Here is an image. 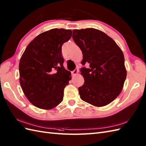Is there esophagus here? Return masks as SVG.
<instances>
[{"instance_id": "1", "label": "esophagus", "mask_w": 146, "mask_h": 146, "mask_svg": "<svg viewBox=\"0 0 146 146\" xmlns=\"http://www.w3.org/2000/svg\"><path fill=\"white\" fill-rule=\"evenodd\" d=\"M79 69H78V68H76L73 71H72V74L73 76H75V75H76V74H77L78 72H79Z\"/></svg>"}]
</instances>
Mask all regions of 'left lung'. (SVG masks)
Masks as SVG:
<instances>
[{"label":"left lung","instance_id":"obj_1","mask_svg":"<svg viewBox=\"0 0 146 146\" xmlns=\"http://www.w3.org/2000/svg\"><path fill=\"white\" fill-rule=\"evenodd\" d=\"M72 38L83 54L80 69L84 84L79 88L82 100L96 106L110 104L123 89L126 78L122 51L112 38L95 28L74 30Z\"/></svg>","mask_w":146,"mask_h":146}]
</instances>
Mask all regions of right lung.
<instances>
[{
	"mask_svg": "<svg viewBox=\"0 0 146 146\" xmlns=\"http://www.w3.org/2000/svg\"><path fill=\"white\" fill-rule=\"evenodd\" d=\"M72 34L64 28L42 33L30 42L20 59L21 87L28 100L39 108H53L63 100L71 73L63 66L62 45Z\"/></svg>",
	"mask_w": 146,
	"mask_h": 146,
	"instance_id": "obj_1",
	"label": "right lung"
}]
</instances>
